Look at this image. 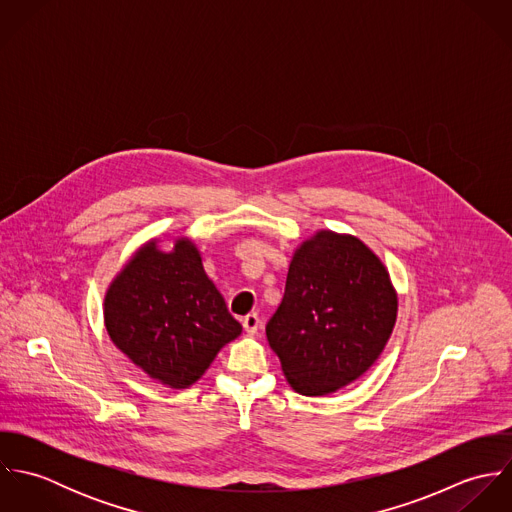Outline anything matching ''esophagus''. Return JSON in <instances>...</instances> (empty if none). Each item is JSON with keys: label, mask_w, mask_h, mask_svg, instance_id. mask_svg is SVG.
<instances>
[{"label": "esophagus", "mask_w": 512, "mask_h": 512, "mask_svg": "<svg viewBox=\"0 0 512 512\" xmlns=\"http://www.w3.org/2000/svg\"><path fill=\"white\" fill-rule=\"evenodd\" d=\"M242 327L248 335H254L260 327V317L256 313H248L246 317H242Z\"/></svg>", "instance_id": "34e87169"}]
</instances>
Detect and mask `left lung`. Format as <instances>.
<instances>
[{
  "label": "left lung",
  "instance_id": "obj_1",
  "mask_svg": "<svg viewBox=\"0 0 512 512\" xmlns=\"http://www.w3.org/2000/svg\"><path fill=\"white\" fill-rule=\"evenodd\" d=\"M396 315L398 293L382 260L353 234L317 230L293 252L266 335L293 390L327 396L376 363Z\"/></svg>",
  "mask_w": 512,
  "mask_h": 512
}]
</instances>
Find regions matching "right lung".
<instances>
[{
  "mask_svg": "<svg viewBox=\"0 0 512 512\" xmlns=\"http://www.w3.org/2000/svg\"><path fill=\"white\" fill-rule=\"evenodd\" d=\"M104 325L134 365L169 388L195 384L242 333L187 236L169 252L151 238L132 254L104 295Z\"/></svg>",
  "mask_w": 512,
  "mask_h": 512,
  "instance_id": "right-lung-1",
  "label": "right lung"
}]
</instances>
